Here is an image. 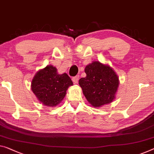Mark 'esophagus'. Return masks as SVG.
Here are the masks:
<instances>
[{
    "instance_id": "esophagus-1",
    "label": "esophagus",
    "mask_w": 154,
    "mask_h": 154,
    "mask_svg": "<svg viewBox=\"0 0 154 154\" xmlns=\"http://www.w3.org/2000/svg\"><path fill=\"white\" fill-rule=\"evenodd\" d=\"M79 80V75H75V76L72 78V81L74 82V83H78Z\"/></svg>"
}]
</instances>
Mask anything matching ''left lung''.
Returning <instances> with one entry per match:
<instances>
[{
  "label": "left lung",
  "instance_id": "1",
  "mask_svg": "<svg viewBox=\"0 0 154 154\" xmlns=\"http://www.w3.org/2000/svg\"><path fill=\"white\" fill-rule=\"evenodd\" d=\"M85 72L86 77L79 80V85L87 101L94 107L112 102L119 84L114 71L95 61L87 65Z\"/></svg>",
  "mask_w": 154,
  "mask_h": 154
}]
</instances>
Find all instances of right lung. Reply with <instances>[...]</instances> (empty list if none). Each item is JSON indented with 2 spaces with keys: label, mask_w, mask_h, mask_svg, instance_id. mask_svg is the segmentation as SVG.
<instances>
[{
  "label": "right lung",
  "mask_w": 154,
  "mask_h": 154,
  "mask_svg": "<svg viewBox=\"0 0 154 154\" xmlns=\"http://www.w3.org/2000/svg\"><path fill=\"white\" fill-rule=\"evenodd\" d=\"M72 85L67 74H58L56 67L47 65L35 75L32 82V89L43 105L55 107L65 98L66 91Z\"/></svg>",
  "instance_id": "right-lung-1"
}]
</instances>
